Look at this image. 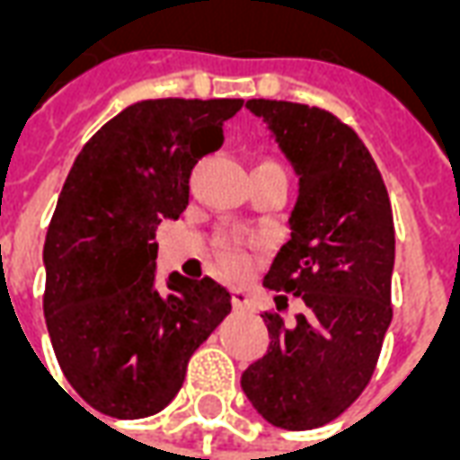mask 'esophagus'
<instances>
[{"mask_svg": "<svg viewBox=\"0 0 460 460\" xmlns=\"http://www.w3.org/2000/svg\"><path fill=\"white\" fill-rule=\"evenodd\" d=\"M231 303H234V308L236 310H249L251 308V298L246 290L234 288L231 290Z\"/></svg>", "mask_w": 460, "mask_h": 460, "instance_id": "1", "label": "esophagus"}]
</instances>
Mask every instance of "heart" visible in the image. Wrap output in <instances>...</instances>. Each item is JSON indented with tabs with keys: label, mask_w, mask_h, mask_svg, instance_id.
<instances>
[{
	"label": "heart",
	"mask_w": 460,
	"mask_h": 460,
	"mask_svg": "<svg viewBox=\"0 0 460 460\" xmlns=\"http://www.w3.org/2000/svg\"><path fill=\"white\" fill-rule=\"evenodd\" d=\"M221 249V259L224 263L229 266V269H239L243 259H246V253H243V246H241V239H224L219 243Z\"/></svg>",
	"instance_id": "b5f03b06"
}]
</instances>
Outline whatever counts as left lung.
Here are the masks:
<instances>
[{"instance_id":"left-lung-1","label":"left lung","mask_w":460,"mask_h":460,"mask_svg":"<svg viewBox=\"0 0 460 460\" xmlns=\"http://www.w3.org/2000/svg\"><path fill=\"white\" fill-rule=\"evenodd\" d=\"M246 108L300 177L290 239L263 286L303 298L305 313L290 328L263 313L269 349L241 375V389L269 424L305 431L338 419L372 379L392 323V204L365 142L340 118L263 98Z\"/></svg>"}]
</instances>
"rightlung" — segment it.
<instances>
[{
  "instance_id": "add662e5",
  "label": "right lung",
  "mask_w": 460,
  "mask_h": 460,
  "mask_svg": "<svg viewBox=\"0 0 460 460\" xmlns=\"http://www.w3.org/2000/svg\"><path fill=\"white\" fill-rule=\"evenodd\" d=\"M241 105H128L85 142L66 177L46 231L44 318L68 385L101 414L162 411L194 349L229 315V290L217 280L172 273L155 288V231L187 209L194 164L219 150L221 125Z\"/></svg>"
}]
</instances>
